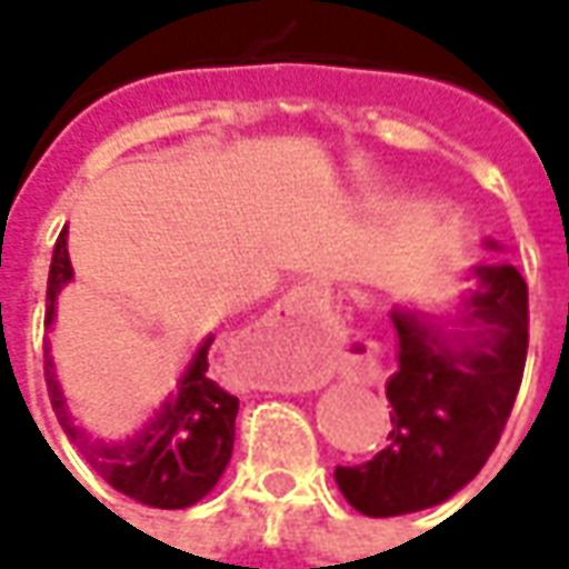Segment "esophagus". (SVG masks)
<instances>
[{"mask_svg": "<svg viewBox=\"0 0 569 569\" xmlns=\"http://www.w3.org/2000/svg\"><path fill=\"white\" fill-rule=\"evenodd\" d=\"M310 310V292L305 289H292L289 296H283L277 301V308H273V320L277 322H289L301 317V313H308Z\"/></svg>", "mask_w": 569, "mask_h": 569, "instance_id": "34e87169", "label": "esophagus"}]
</instances>
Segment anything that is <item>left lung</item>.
Segmentation results:
<instances>
[{
    "mask_svg": "<svg viewBox=\"0 0 569 569\" xmlns=\"http://www.w3.org/2000/svg\"><path fill=\"white\" fill-rule=\"evenodd\" d=\"M488 247H493L488 240ZM460 326L396 308L399 369L387 381L390 445L369 463L338 466L357 512L393 518L439 506L488 463L512 415L527 359V283L512 264L472 268Z\"/></svg>",
    "mask_w": 569,
    "mask_h": 569,
    "instance_id": "obj_1",
    "label": "left lung"
}]
</instances>
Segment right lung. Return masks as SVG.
I'll list each match as a JSON object with an SVG mask.
<instances>
[{"label": "right lung", "instance_id": "right-lung-1", "mask_svg": "<svg viewBox=\"0 0 569 569\" xmlns=\"http://www.w3.org/2000/svg\"><path fill=\"white\" fill-rule=\"evenodd\" d=\"M72 280L69 264L67 228L57 237L51 271H48V308L44 326L54 322L57 296ZM216 338H207L188 362L182 381L173 396L163 399L154 418L124 441L93 439L69 415L63 390L57 383L54 362L44 347V381L60 427L69 439L79 445L81 457L93 466V472L109 481L118 493L151 509H188L203 500L216 481L222 478L224 466L234 451V418L237 396L222 390L212 381L207 369V353Z\"/></svg>", "mask_w": 569, "mask_h": 569}]
</instances>
